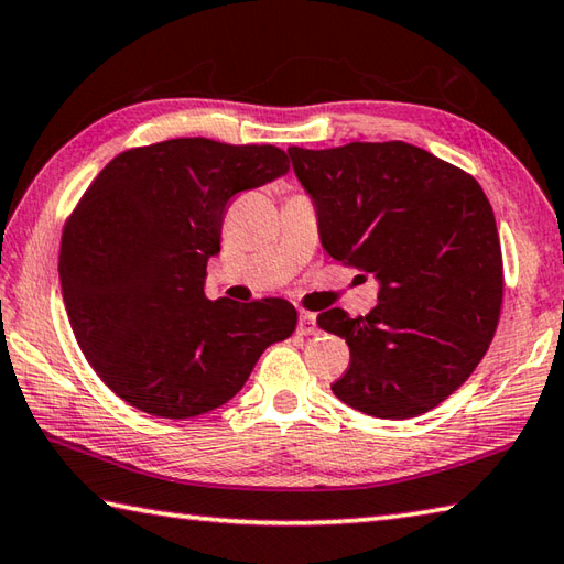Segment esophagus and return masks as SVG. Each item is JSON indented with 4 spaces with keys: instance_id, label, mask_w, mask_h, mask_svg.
Masks as SVG:
<instances>
[{
    "instance_id": "1",
    "label": "esophagus",
    "mask_w": 564,
    "mask_h": 564,
    "mask_svg": "<svg viewBox=\"0 0 564 564\" xmlns=\"http://www.w3.org/2000/svg\"><path fill=\"white\" fill-rule=\"evenodd\" d=\"M299 333L301 335H315L317 333V323L313 313H301L299 315Z\"/></svg>"
}]
</instances>
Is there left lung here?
Segmentation results:
<instances>
[{
  "instance_id": "8db88e82",
  "label": "left lung",
  "mask_w": 564,
  "mask_h": 564,
  "mask_svg": "<svg viewBox=\"0 0 564 564\" xmlns=\"http://www.w3.org/2000/svg\"><path fill=\"white\" fill-rule=\"evenodd\" d=\"M289 155L315 204L323 249L380 281L367 315H317L350 347L335 397L377 419L438 406L484 360L503 303V256L484 189L402 140Z\"/></svg>"
}]
</instances>
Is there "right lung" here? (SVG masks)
Masks as SVG:
<instances>
[{
	"mask_svg": "<svg viewBox=\"0 0 564 564\" xmlns=\"http://www.w3.org/2000/svg\"><path fill=\"white\" fill-rule=\"evenodd\" d=\"M285 172L273 145L175 138L120 152L90 182L61 237V291L80 352L122 402L207 414L293 335L289 301L204 295L229 199Z\"/></svg>",
	"mask_w": 564,
	"mask_h": 564,
	"instance_id": "obj_1",
	"label": "right lung"
}]
</instances>
